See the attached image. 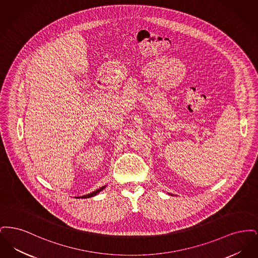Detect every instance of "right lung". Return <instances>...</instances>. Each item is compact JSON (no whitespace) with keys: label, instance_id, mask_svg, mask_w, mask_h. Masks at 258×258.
<instances>
[{"label":"right lung","instance_id":"obj_1","mask_svg":"<svg viewBox=\"0 0 258 258\" xmlns=\"http://www.w3.org/2000/svg\"><path fill=\"white\" fill-rule=\"evenodd\" d=\"M105 187V185L104 186H101V187H99L98 189L97 190H95L94 192H91V194H89V195H86V196H83V197H81V198H89V197H95L97 194H98L99 191H101L103 188ZM76 198H80V197H76Z\"/></svg>","mask_w":258,"mask_h":258}]
</instances>
